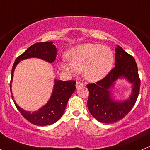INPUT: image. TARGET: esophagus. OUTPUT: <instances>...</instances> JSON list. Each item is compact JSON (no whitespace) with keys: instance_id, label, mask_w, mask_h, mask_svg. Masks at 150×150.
<instances>
[{"instance_id":"esophagus-1","label":"esophagus","mask_w":150,"mask_h":150,"mask_svg":"<svg viewBox=\"0 0 150 150\" xmlns=\"http://www.w3.org/2000/svg\"><path fill=\"white\" fill-rule=\"evenodd\" d=\"M76 88H79V87H81V86H84V84H83V83H81L80 82H77L76 83Z\"/></svg>"}]
</instances>
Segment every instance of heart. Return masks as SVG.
<instances>
[{
	"instance_id": "1",
	"label": "heart",
	"mask_w": 150,
	"mask_h": 150,
	"mask_svg": "<svg viewBox=\"0 0 150 150\" xmlns=\"http://www.w3.org/2000/svg\"><path fill=\"white\" fill-rule=\"evenodd\" d=\"M68 62L60 63V67L70 75L83 72L84 78L91 82L103 80L111 71L115 61L110 48L100 44L84 43L70 50Z\"/></svg>"
}]
</instances>
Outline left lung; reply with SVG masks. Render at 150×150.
<instances>
[{"label": "left lung", "mask_w": 150, "mask_h": 150, "mask_svg": "<svg viewBox=\"0 0 150 150\" xmlns=\"http://www.w3.org/2000/svg\"><path fill=\"white\" fill-rule=\"evenodd\" d=\"M119 79H125L132 84V93L124 101L115 100L111 93ZM140 85L138 66L134 58L117 45L114 68L103 80L87 85L89 91L87 101L89 112L96 120L105 124L122 120L136 103Z\"/></svg>", "instance_id": "left-lung-1"}]
</instances>
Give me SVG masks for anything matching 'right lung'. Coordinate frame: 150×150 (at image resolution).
I'll list each match as a JSON object with an SVG mask.
<instances>
[{
    "label": "right lung",
    "instance_id": "obj_1",
    "mask_svg": "<svg viewBox=\"0 0 150 150\" xmlns=\"http://www.w3.org/2000/svg\"><path fill=\"white\" fill-rule=\"evenodd\" d=\"M57 54V49L53 45V42H37L28 47L22 54L17 58L14 61L12 69L10 91L12 92V82L13 80L14 72L16 66L21 61L30 58H38L49 63H53ZM76 82L73 80L62 81L54 79L53 90L47 103L40 108L38 110L30 112L23 110L12 98L14 104L23 115L30 123L38 126H47L54 124L62 117L67 105L70 97L73 94L75 89Z\"/></svg>",
    "mask_w": 150,
    "mask_h": 150
}]
</instances>
